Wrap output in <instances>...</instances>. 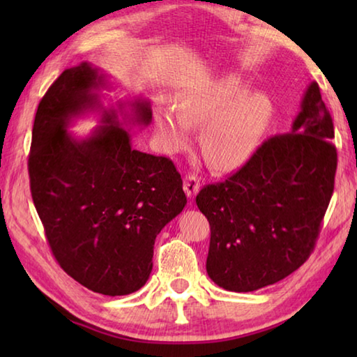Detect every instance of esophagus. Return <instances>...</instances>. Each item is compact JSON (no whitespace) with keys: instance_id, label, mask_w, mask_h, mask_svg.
Wrapping results in <instances>:
<instances>
[{"instance_id":"obj_1","label":"esophagus","mask_w":357,"mask_h":357,"mask_svg":"<svg viewBox=\"0 0 357 357\" xmlns=\"http://www.w3.org/2000/svg\"><path fill=\"white\" fill-rule=\"evenodd\" d=\"M198 190H200V181H198V178L195 176V174H187V176L184 178V192L185 195L192 198L195 197Z\"/></svg>"}]
</instances>
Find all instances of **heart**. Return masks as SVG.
<instances>
[{
    "label": "heart",
    "instance_id": "heart-1",
    "mask_svg": "<svg viewBox=\"0 0 357 357\" xmlns=\"http://www.w3.org/2000/svg\"><path fill=\"white\" fill-rule=\"evenodd\" d=\"M273 113L263 93L250 91L239 75H223L185 91L178 105L159 102L154 110L157 134L167 151L190 143L193 126H202L200 151L219 172L238 168L249 159Z\"/></svg>",
    "mask_w": 357,
    "mask_h": 357
}]
</instances>
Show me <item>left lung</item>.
<instances>
[{
  "mask_svg": "<svg viewBox=\"0 0 357 357\" xmlns=\"http://www.w3.org/2000/svg\"><path fill=\"white\" fill-rule=\"evenodd\" d=\"M334 124L317 82L307 86L289 134L264 142L220 184L203 187L206 271L215 285L247 293L285 279L309 258L337 170Z\"/></svg>",
  "mask_w": 357,
  "mask_h": 357,
  "instance_id": "1",
  "label": "left lung"
}]
</instances>
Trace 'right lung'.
<instances>
[{"label":"right lung","mask_w":357,"mask_h":357,"mask_svg":"<svg viewBox=\"0 0 357 357\" xmlns=\"http://www.w3.org/2000/svg\"><path fill=\"white\" fill-rule=\"evenodd\" d=\"M108 75L83 61L48 88L34 118L29 183L52 252L94 293L124 296L153 271L157 234L184 209L183 179L167 157L135 149L130 132L153 119L149 100L107 107ZM88 112L101 124L86 137L67 129Z\"/></svg>","instance_id":"right-lung-1"}]
</instances>
